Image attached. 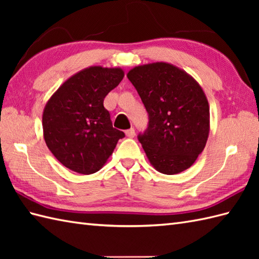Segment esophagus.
<instances>
[{"label": "esophagus", "mask_w": 259, "mask_h": 259, "mask_svg": "<svg viewBox=\"0 0 259 259\" xmlns=\"http://www.w3.org/2000/svg\"><path fill=\"white\" fill-rule=\"evenodd\" d=\"M125 136L128 137V138H134V137L136 136L135 129H134V128H130V129H128V130H125Z\"/></svg>", "instance_id": "obj_1"}]
</instances>
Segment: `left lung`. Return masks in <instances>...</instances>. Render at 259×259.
<instances>
[{
  "mask_svg": "<svg viewBox=\"0 0 259 259\" xmlns=\"http://www.w3.org/2000/svg\"><path fill=\"white\" fill-rule=\"evenodd\" d=\"M149 114L138 139L157 171L176 175L202 152L210 129L207 97L185 70L168 62L138 65L126 73Z\"/></svg>",
  "mask_w": 259,
  "mask_h": 259,
  "instance_id": "left-lung-1",
  "label": "left lung"
}]
</instances>
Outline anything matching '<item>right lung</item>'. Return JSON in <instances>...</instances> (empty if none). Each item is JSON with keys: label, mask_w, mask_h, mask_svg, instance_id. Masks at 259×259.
Here are the masks:
<instances>
[{"label": "right lung", "mask_w": 259, "mask_h": 259, "mask_svg": "<svg viewBox=\"0 0 259 259\" xmlns=\"http://www.w3.org/2000/svg\"><path fill=\"white\" fill-rule=\"evenodd\" d=\"M123 76L121 68L92 65L71 75L48 100L43 138L64 167L82 175L99 171L124 137L103 107L104 98Z\"/></svg>", "instance_id": "obj_1"}]
</instances>
